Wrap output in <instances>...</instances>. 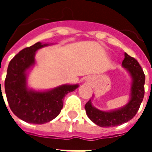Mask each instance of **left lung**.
<instances>
[{
	"label": "left lung",
	"mask_w": 152,
	"mask_h": 152,
	"mask_svg": "<svg viewBox=\"0 0 152 152\" xmlns=\"http://www.w3.org/2000/svg\"><path fill=\"white\" fill-rule=\"evenodd\" d=\"M122 66L131 77L129 100L124 107L111 111H102L92 104L91 99L85 106L86 114L91 121L100 127H113L126 123L136 115L144 97L145 75L134 58L124 53Z\"/></svg>",
	"instance_id": "8db88e82"
}]
</instances>
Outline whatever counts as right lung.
<instances>
[{"instance_id": "obj_1", "label": "right lung", "mask_w": 152, "mask_h": 152, "mask_svg": "<svg viewBox=\"0 0 152 152\" xmlns=\"http://www.w3.org/2000/svg\"><path fill=\"white\" fill-rule=\"evenodd\" d=\"M50 45L53 44L37 42L21 50L9 63L5 80L7 101L13 113L28 123L41 124L53 120L63 108L64 97L79 87L78 84H66L46 90L28 87V73L36 64L37 51Z\"/></svg>"}]
</instances>
